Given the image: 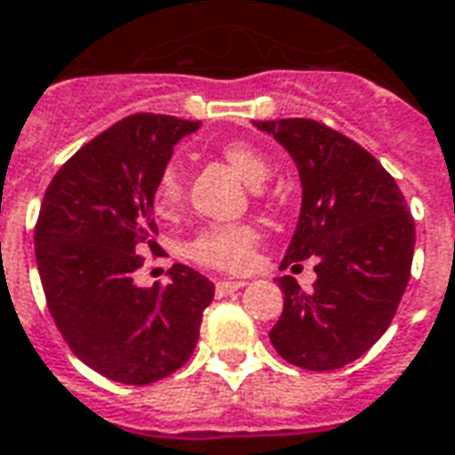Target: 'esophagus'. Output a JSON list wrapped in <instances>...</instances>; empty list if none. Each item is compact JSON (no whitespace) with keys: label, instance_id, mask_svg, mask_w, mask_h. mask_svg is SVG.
Here are the masks:
<instances>
[{"label":"esophagus","instance_id":"1","mask_svg":"<svg viewBox=\"0 0 455 455\" xmlns=\"http://www.w3.org/2000/svg\"><path fill=\"white\" fill-rule=\"evenodd\" d=\"M245 283L243 282H217L214 291H217V296H231L235 291H241Z\"/></svg>","mask_w":455,"mask_h":455}]
</instances>
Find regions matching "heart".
Segmentation results:
<instances>
[{"label":"heart","instance_id":"heart-1","mask_svg":"<svg viewBox=\"0 0 455 455\" xmlns=\"http://www.w3.org/2000/svg\"><path fill=\"white\" fill-rule=\"evenodd\" d=\"M221 157L251 186L265 183L269 176V162L251 143H243V140L227 143L221 148ZM181 203V176L173 166H169L159 176L157 190H155V210L162 217H172L179 212ZM255 243H258V231L251 224H212L186 243V255L203 267L224 269V272H243L255 259Z\"/></svg>","mask_w":455,"mask_h":455}]
</instances>
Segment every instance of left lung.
I'll return each mask as SVG.
<instances>
[{"label": "left lung", "instance_id": "8db88e82", "mask_svg": "<svg viewBox=\"0 0 455 455\" xmlns=\"http://www.w3.org/2000/svg\"><path fill=\"white\" fill-rule=\"evenodd\" d=\"M296 162L303 203L282 267L315 259L310 293L279 276L283 312L269 331L291 365L327 372L370 351L394 320L411 279L415 221L377 159L312 119L255 121Z\"/></svg>", "mask_w": 455, "mask_h": 455}]
</instances>
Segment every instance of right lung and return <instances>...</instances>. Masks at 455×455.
<instances>
[{
	"label": "right lung",
	"mask_w": 455,
	"mask_h": 455,
	"mask_svg": "<svg viewBox=\"0 0 455 455\" xmlns=\"http://www.w3.org/2000/svg\"><path fill=\"white\" fill-rule=\"evenodd\" d=\"M200 121L133 114L83 145L43 197L35 259L47 307L68 348L102 377L131 387L159 381L196 351L214 283L173 265L166 286L133 274L155 243L159 176Z\"/></svg>",
	"instance_id": "obj_1"
}]
</instances>
